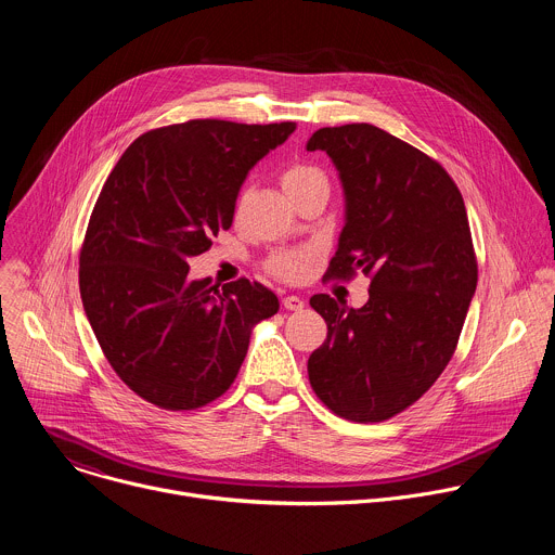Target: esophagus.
Returning a JSON list of instances; mask_svg holds the SVG:
<instances>
[{
  "instance_id": "1",
  "label": "esophagus",
  "mask_w": 555,
  "mask_h": 555,
  "mask_svg": "<svg viewBox=\"0 0 555 555\" xmlns=\"http://www.w3.org/2000/svg\"><path fill=\"white\" fill-rule=\"evenodd\" d=\"M283 307L289 309V311H300V309L305 307V300H302L300 296H294V294H292V296H285V298H283Z\"/></svg>"
}]
</instances>
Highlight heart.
Returning <instances> with one entry per match:
<instances>
[{"label":"heart","instance_id":"heart-1","mask_svg":"<svg viewBox=\"0 0 555 555\" xmlns=\"http://www.w3.org/2000/svg\"><path fill=\"white\" fill-rule=\"evenodd\" d=\"M281 186L289 195V199L296 202L302 193L315 186H327V176L319 167L296 163L281 173ZM311 263H313V253L309 248H296V250H283L272 255L266 268L272 276L281 281L300 283L309 276Z\"/></svg>","mask_w":555,"mask_h":555}]
</instances>
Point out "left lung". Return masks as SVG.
Segmentation results:
<instances>
[{
	"label": "left lung",
	"instance_id": "8db88e82",
	"mask_svg": "<svg viewBox=\"0 0 555 555\" xmlns=\"http://www.w3.org/2000/svg\"><path fill=\"white\" fill-rule=\"evenodd\" d=\"M307 151L332 157L345 191L325 276H371L360 309L309 298L327 323L309 384L338 417L384 422L415 404L456 349L479 279L465 204L437 160L369 122L323 127Z\"/></svg>",
	"mask_w": 555,
	"mask_h": 555
}]
</instances>
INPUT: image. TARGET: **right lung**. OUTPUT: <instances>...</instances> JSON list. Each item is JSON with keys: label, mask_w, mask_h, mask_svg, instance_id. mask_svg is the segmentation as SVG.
<instances>
[{"label": "right lung", "mask_w": 555, "mask_h": 555, "mask_svg": "<svg viewBox=\"0 0 555 555\" xmlns=\"http://www.w3.org/2000/svg\"><path fill=\"white\" fill-rule=\"evenodd\" d=\"M296 122L189 120L142 133L92 210L78 287L116 375L167 411L210 404L234 382L253 327L279 298L248 279L191 281L189 259L232 225L248 171Z\"/></svg>", "instance_id": "1"}]
</instances>
